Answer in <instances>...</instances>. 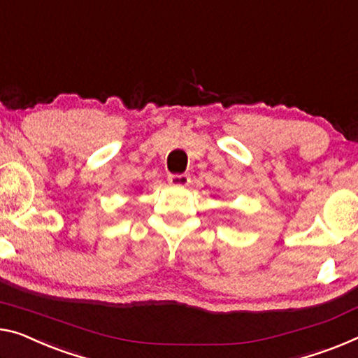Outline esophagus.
Masks as SVG:
<instances>
[{
    "label": "esophagus",
    "instance_id": "esophagus-1",
    "mask_svg": "<svg viewBox=\"0 0 358 358\" xmlns=\"http://www.w3.org/2000/svg\"><path fill=\"white\" fill-rule=\"evenodd\" d=\"M168 180H169V184H173V185H187L190 182V176L189 174H169Z\"/></svg>",
    "mask_w": 358,
    "mask_h": 358
}]
</instances>
